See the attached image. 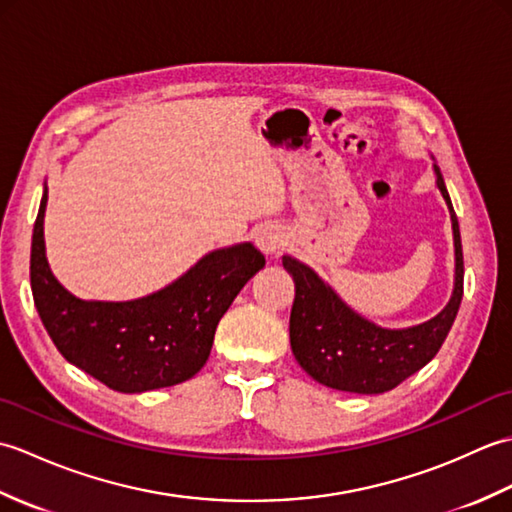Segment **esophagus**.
<instances>
[{
  "label": "esophagus",
  "instance_id": "1",
  "mask_svg": "<svg viewBox=\"0 0 512 512\" xmlns=\"http://www.w3.org/2000/svg\"><path fill=\"white\" fill-rule=\"evenodd\" d=\"M255 239H257V246L262 248L266 255H279V250L284 248V233H281L273 224L259 228Z\"/></svg>",
  "mask_w": 512,
  "mask_h": 512
}]
</instances>
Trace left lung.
Listing matches in <instances>:
<instances>
[{
	"label": "left lung",
	"mask_w": 512,
	"mask_h": 512,
	"mask_svg": "<svg viewBox=\"0 0 512 512\" xmlns=\"http://www.w3.org/2000/svg\"><path fill=\"white\" fill-rule=\"evenodd\" d=\"M436 173L453 222L455 290L449 306L431 321L409 330L378 328L347 308L308 266L292 257L281 259L295 281L292 354L317 383L352 394H385L427 365L447 339L464 292V259L458 215L438 167Z\"/></svg>",
	"instance_id": "left-lung-1"
}]
</instances>
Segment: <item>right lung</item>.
<instances>
[{
  "label": "right lung",
  "instance_id": "obj_1",
  "mask_svg": "<svg viewBox=\"0 0 512 512\" xmlns=\"http://www.w3.org/2000/svg\"><path fill=\"white\" fill-rule=\"evenodd\" d=\"M32 231L30 286L52 343L85 374L114 391L138 394L184 383L204 367L215 328L266 259L253 244L215 250L156 295L101 303L72 297L52 277L43 250V211Z\"/></svg>",
  "mask_w": 512,
  "mask_h": 512
}]
</instances>
